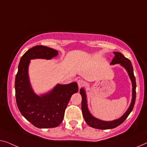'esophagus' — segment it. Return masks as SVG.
<instances>
[{"label": "esophagus", "instance_id": "esophagus-1", "mask_svg": "<svg viewBox=\"0 0 147 147\" xmlns=\"http://www.w3.org/2000/svg\"><path fill=\"white\" fill-rule=\"evenodd\" d=\"M77 84H78V86L79 88H81L82 86H84L85 84V82L82 79H78L77 81Z\"/></svg>", "mask_w": 147, "mask_h": 147}]
</instances>
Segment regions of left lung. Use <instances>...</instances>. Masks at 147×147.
<instances>
[{
	"instance_id": "8db88e82",
	"label": "left lung",
	"mask_w": 147,
	"mask_h": 147,
	"mask_svg": "<svg viewBox=\"0 0 147 147\" xmlns=\"http://www.w3.org/2000/svg\"><path fill=\"white\" fill-rule=\"evenodd\" d=\"M113 54L115 55L114 58L113 59L112 61L111 62V65L115 64H120L128 72L129 75L132 82L133 85V98L132 101H131L129 108L127 109V111L124 113L123 115H122L119 119L114 120L112 121H104L96 119L94 117L90 114L89 112L88 109L87 107V102H86V96L85 94V91L83 88L80 90V93L82 96V115L84 117V119L86 123L89 126L98 129H113L116 127L119 126L121 125L126 118L128 117V115L130 114L131 111L133 110V107H134L135 99H136V80L133 73V68L131 64V62L129 59L126 58L123 55L119 52H113Z\"/></svg>"
}]
</instances>
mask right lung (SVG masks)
I'll list each match as a JSON object with an SVG mask.
<instances>
[{
	"label": "right lung",
	"instance_id": "right-lung-1",
	"mask_svg": "<svg viewBox=\"0 0 147 147\" xmlns=\"http://www.w3.org/2000/svg\"><path fill=\"white\" fill-rule=\"evenodd\" d=\"M58 51L50 47L37 45L28 50L20 61L15 78L16 104L28 121L38 128H53L59 125L71 96L78 91L76 82L57 84L51 92L39 96L33 92L28 78L30 59H51Z\"/></svg>",
	"mask_w": 147,
	"mask_h": 147
}]
</instances>
